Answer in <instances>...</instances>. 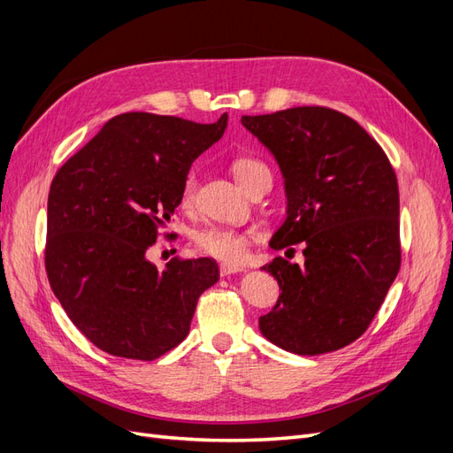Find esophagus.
Segmentation results:
<instances>
[{
  "label": "esophagus",
  "instance_id": "obj_1",
  "mask_svg": "<svg viewBox=\"0 0 453 453\" xmlns=\"http://www.w3.org/2000/svg\"><path fill=\"white\" fill-rule=\"evenodd\" d=\"M219 272H221V276H230V273H238V272H243V266L223 263L221 266H219Z\"/></svg>",
  "mask_w": 453,
  "mask_h": 453
}]
</instances>
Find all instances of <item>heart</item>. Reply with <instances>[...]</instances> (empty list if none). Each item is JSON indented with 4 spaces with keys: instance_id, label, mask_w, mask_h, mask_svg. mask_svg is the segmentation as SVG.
I'll list each match as a JSON object with an SVG mask.
<instances>
[{
    "instance_id": "obj_1",
    "label": "heart",
    "mask_w": 453,
    "mask_h": 453,
    "mask_svg": "<svg viewBox=\"0 0 453 453\" xmlns=\"http://www.w3.org/2000/svg\"><path fill=\"white\" fill-rule=\"evenodd\" d=\"M230 170L234 173L236 181L248 190H250L263 180V177L270 175V170L265 162H260L253 157H238L232 160ZM195 193H196V175L195 172L187 173L183 187H181V205L183 208H190L195 202ZM253 234L248 230H236L230 226H221V225H210L203 226L195 232L193 242H195V250L202 255H208L211 258L223 260V263H242V260L248 257L250 251V242Z\"/></svg>"
}]
</instances>
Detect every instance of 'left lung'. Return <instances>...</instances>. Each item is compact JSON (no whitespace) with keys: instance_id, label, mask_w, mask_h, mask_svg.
<instances>
[{"instance_id":"obj_1","label":"left lung","mask_w":453,"mask_h":453,"mask_svg":"<svg viewBox=\"0 0 453 453\" xmlns=\"http://www.w3.org/2000/svg\"><path fill=\"white\" fill-rule=\"evenodd\" d=\"M276 157L287 219L270 248L304 243V265L276 257L278 304L258 319L272 344L298 355L336 351L372 323L401 268L399 185L388 155L351 117L303 105L243 115Z\"/></svg>"}]
</instances>
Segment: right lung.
Listing matches in <instances>:
<instances>
[{
	"label": "right lung",
	"instance_id": "obj_1",
	"mask_svg": "<svg viewBox=\"0 0 453 453\" xmlns=\"http://www.w3.org/2000/svg\"><path fill=\"white\" fill-rule=\"evenodd\" d=\"M226 120L122 113L54 175L47 278L67 318L102 351L158 359L185 340L200 295L217 283L211 258L175 257L158 270L145 251L181 203L190 164L223 138Z\"/></svg>",
	"mask_w": 453,
	"mask_h": 453
}]
</instances>
